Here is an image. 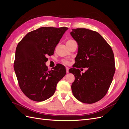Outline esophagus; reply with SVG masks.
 Returning <instances> with one entry per match:
<instances>
[{
    "label": "esophagus",
    "mask_w": 129,
    "mask_h": 129,
    "mask_svg": "<svg viewBox=\"0 0 129 129\" xmlns=\"http://www.w3.org/2000/svg\"><path fill=\"white\" fill-rule=\"evenodd\" d=\"M66 72H67V73H69V68L68 67H66Z\"/></svg>",
    "instance_id": "obj_1"
}]
</instances>
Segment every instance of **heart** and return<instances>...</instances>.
Segmentation results:
<instances>
[{"label":"heart","instance_id":"1","mask_svg":"<svg viewBox=\"0 0 129 129\" xmlns=\"http://www.w3.org/2000/svg\"><path fill=\"white\" fill-rule=\"evenodd\" d=\"M73 41H74L73 40H71V39L68 40H67V42H66V45L68 44H70V43H71V42H73ZM61 63H62V64H64V65H68V64H70V61H69L68 60L64 59V60H62L61 61Z\"/></svg>","mask_w":129,"mask_h":129}]
</instances>
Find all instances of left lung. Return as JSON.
<instances>
[{
    "label": "left lung",
    "mask_w": 129,
    "mask_h": 129,
    "mask_svg": "<svg viewBox=\"0 0 129 129\" xmlns=\"http://www.w3.org/2000/svg\"><path fill=\"white\" fill-rule=\"evenodd\" d=\"M71 34L79 46L75 65L69 70L75 76L71 87L73 95L84 103L98 102L107 94L115 72L112 49L96 31L72 29ZM81 67L88 70L81 74Z\"/></svg>",
    "instance_id": "obj_1"
}]
</instances>
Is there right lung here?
Instances as JSON below:
<instances>
[{"label": "right lung", "mask_w": 129, "mask_h": 129, "mask_svg": "<svg viewBox=\"0 0 129 129\" xmlns=\"http://www.w3.org/2000/svg\"><path fill=\"white\" fill-rule=\"evenodd\" d=\"M67 27H42L27 33L15 50L14 69L21 91L30 100L41 102L55 91L58 82L66 74L59 64L48 71L47 56L53 55Z\"/></svg>", "instance_id": "add662e5"}]
</instances>
